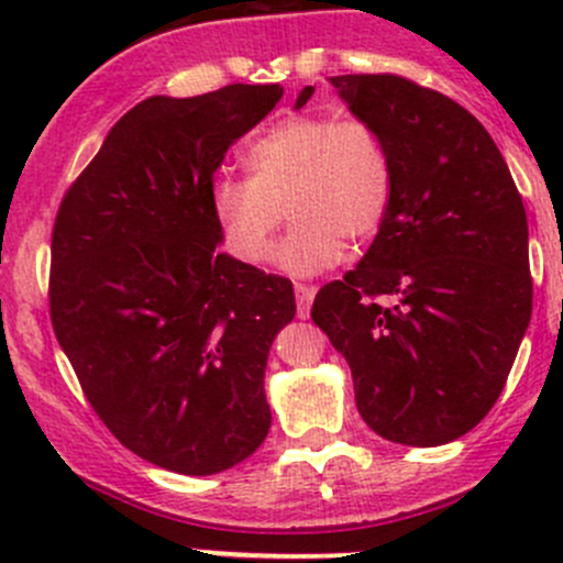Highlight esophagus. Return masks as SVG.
<instances>
[{
  "instance_id": "obj_1",
  "label": "esophagus",
  "mask_w": 563,
  "mask_h": 563,
  "mask_svg": "<svg viewBox=\"0 0 563 563\" xmlns=\"http://www.w3.org/2000/svg\"><path fill=\"white\" fill-rule=\"evenodd\" d=\"M294 291H297V313H299V318H305L310 313V305H313L316 288L297 283V286H294Z\"/></svg>"
}]
</instances>
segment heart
Instances as JSON below:
<instances>
[{"instance_id":"obj_1","label":"heart","mask_w":563,"mask_h":563,"mask_svg":"<svg viewBox=\"0 0 563 563\" xmlns=\"http://www.w3.org/2000/svg\"><path fill=\"white\" fill-rule=\"evenodd\" d=\"M245 166L250 176L212 181L209 203L225 245L247 264L269 258L286 212L294 229L275 258L294 277L338 266L349 236L373 240L387 220L395 185L389 146L365 119H283L247 146Z\"/></svg>"}]
</instances>
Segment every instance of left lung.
<instances>
[{"instance_id":"left-lung-1","label":"left lung","mask_w":563,"mask_h":563,"mask_svg":"<svg viewBox=\"0 0 563 563\" xmlns=\"http://www.w3.org/2000/svg\"><path fill=\"white\" fill-rule=\"evenodd\" d=\"M329 84L384 135L395 185L365 258L310 316L349 362L371 430L450 444L498 400L531 321L523 198L490 133L446 95L389 73Z\"/></svg>"}]
</instances>
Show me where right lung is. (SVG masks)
I'll return each mask as SVG.
<instances>
[{
  "instance_id": "obj_1",
  "label": "right lung",
  "mask_w": 563,
  "mask_h": 563,
  "mask_svg": "<svg viewBox=\"0 0 563 563\" xmlns=\"http://www.w3.org/2000/svg\"><path fill=\"white\" fill-rule=\"evenodd\" d=\"M280 98V84L146 98L56 212V340L106 428L176 474L231 468L269 433L266 356L297 313L294 286L220 253L209 190L229 146Z\"/></svg>"
}]
</instances>
